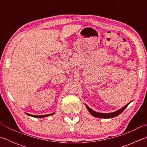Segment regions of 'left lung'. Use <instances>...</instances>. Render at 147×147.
Returning <instances> with one entry per match:
<instances>
[{"label": "left lung", "instance_id": "obj_1", "mask_svg": "<svg viewBox=\"0 0 147 147\" xmlns=\"http://www.w3.org/2000/svg\"><path fill=\"white\" fill-rule=\"evenodd\" d=\"M130 103H128V104H126L125 106H124L123 108H121V109H119V110L115 111V112H113V113H98V112H96V111H93V109H91L89 107H88L87 105L86 107L87 108H88V111L90 112V113L92 115L95 117H98V118H104V119H109V118H113L114 117H116L119 115V114H121L123 111L126 108V107L128 106V105Z\"/></svg>", "mask_w": 147, "mask_h": 147}]
</instances>
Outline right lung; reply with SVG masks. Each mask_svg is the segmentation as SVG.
<instances>
[{"label":"right lung","mask_w":147,"mask_h":147,"mask_svg":"<svg viewBox=\"0 0 147 147\" xmlns=\"http://www.w3.org/2000/svg\"><path fill=\"white\" fill-rule=\"evenodd\" d=\"M26 114H27V115H29V116L34 117H36V118H43V117H47V116H50V115H53L54 113L48 114V115H31V114H28V113H26Z\"/></svg>","instance_id":"add662e5"}]
</instances>
